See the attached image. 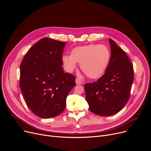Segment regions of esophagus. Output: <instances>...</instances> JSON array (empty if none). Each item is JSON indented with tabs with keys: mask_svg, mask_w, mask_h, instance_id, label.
I'll return each instance as SVG.
<instances>
[{
	"mask_svg": "<svg viewBox=\"0 0 151 151\" xmlns=\"http://www.w3.org/2000/svg\"><path fill=\"white\" fill-rule=\"evenodd\" d=\"M76 84H83V82L80 80V79H76Z\"/></svg>",
	"mask_w": 151,
	"mask_h": 151,
	"instance_id": "esophagus-1",
	"label": "esophagus"
}]
</instances>
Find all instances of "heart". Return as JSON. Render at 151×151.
<instances>
[{
  "label": "heart",
  "mask_w": 151,
  "mask_h": 151,
  "mask_svg": "<svg viewBox=\"0 0 151 151\" xmlns=\"http://www.w3.org/2000/svg\"><path fill=\"white\" fill-rule=\"evenodd\" d=\"M111 59V51L104 45L91 44L76 47L71 51V55H63L62 62L68 72L76 67V62L89 78L96 79L104 73Z\"/></svg>",
  "instance_id": "b5f03b06"
}]
</instances>
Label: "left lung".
<instances>
[{
  "mask_svg": "<svg viewBox=\"0 0 151 151\" xmlns=\"http://www.w3.org/2000/svg\"><path fill=\"white\" fill-rule=\"evenodd\" d=\"M111 59L105 74L92 83H86V99L91 111L101 116L114 115L124 107L130 96L134 71L125 52L109 38Z\"/></svg>",
  "mask_w": 151,
  "mask_h": 151,
  "instance_id": "1",
  "label": "left lung"
}]
</instances>
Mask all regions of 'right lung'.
Instances as JSON below:
<instances>
[{
    "label": "right lung",
    "mask_w": 151,
    "mask_h": 151,
    "mask_svg": "<svg viewBox=\"0 0 151 151\" xmlns=\"http://www.w3.org/2000/svg\"><path fill=\"white\" fill-rule=\"evenodd\" d=\"M47 37L32 46L20 65L19 87L30 111L42 118L61 114L76 78L64 73L62 53L65 45Z\"/></svg>",
    "instance_id": "right-lung-1"
}]
</instances>
